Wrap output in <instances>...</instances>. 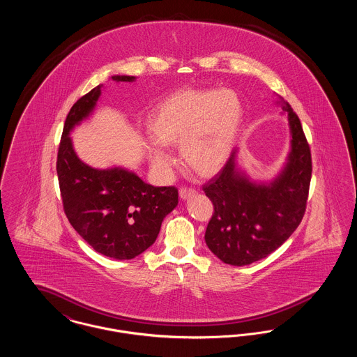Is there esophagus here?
<instances>
[{
    "instance_id": "34e87169",
    "label": "esophagus",
    "mask_w": 357,
    "mask_h": 357,
    "mask_svg": "<svg viewBox=\"0 0 357 357\" xmlns=\"http://www.w3.org/2000/svg\"><path fill=\"white\" fill-rule=\"evenodd\" d=\"M195 192H197V191H195L192 187H182V188L179 190V197H181L182 199H187L188 197H192Z\"/></svg>"
}]
</instances>
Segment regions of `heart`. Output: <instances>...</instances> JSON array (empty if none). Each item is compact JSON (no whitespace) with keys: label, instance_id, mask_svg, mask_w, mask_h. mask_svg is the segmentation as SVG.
I'll return each instance as SVG.
<instances>
[{"label":"heart","instance_id":"1","mask_svg":"<svg viewBox=\"0 0 357 357\" xmlns=\"http://www.w3.org/2000/svg\"><path fill=\"white\" fill-rule=\"evenodd\" d=\"M242 118L237 93L230 89H183L160 102L150 119L155 142L144 151L153 169L166 171L174 159L163 146H176L187 167L214 174L226 163Z\"/></svg>","mask_w":357,"mask_h":357}]
</instances>
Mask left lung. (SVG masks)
Wrapping results in <instances>:
<instances>
[{"label":"left lung","instance_id":"left-lung-1","mask_svg":"<svg viewBox=\"0 0 357 357\" xmlns=\"http://www.w3.org/2000/svg\"><path fill=\"white\" fill-rule=\"evenodd\" d=\"M288 112L291 149L285 169L272 183L250 182L236 165L233 151L222 170L204 185L214 213L204 241L221 261L234 266L266 258L298 227L305 214L312 178V155L301 121L293 108Z\"/></svg>","mask_w":357,"mask_h":357}]
</instances>
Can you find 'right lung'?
<instances>
[{"instance_id": "add662e5", "label": "right lung", "mask_w": 357, "mask_h": 357, "mask_svg": "<svg viewBox=\"0 0 357 357\" xmlns=\"http://www.w3.org/2000/svg\"><path fill=\"white\" fill-rule=\"evenodd\" d=\"M134 82L135 76H112ZM102 85L75 102L64 123L56 170L64 213L72 227L98 253L131 259L147 250L162 222L178 204V188L153 187L124 169L96 170L83 163L72 147L69 132L96 105Z\"/></svg>"}]
</instances>
